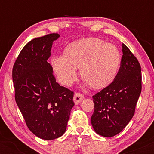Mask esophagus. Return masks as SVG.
I'll return each mask as SVG.
<instances>
[{"instance_id": "obj_1", "label": "esophagus", "mask_w": 154, "mask_h": 154, "mask_svg": "<svg viewBox=\"0 0 154 154\" xmlns=\"http://www.w3.org/2000/svg\"><path fill=\"white\" fill-rule=\"evenodd\" d=\"M83 99H84V96H83V95L81 94V93H75V95H74L73 100L76 105H77V104L81 103Z\"/></svg>"}]
</instances>
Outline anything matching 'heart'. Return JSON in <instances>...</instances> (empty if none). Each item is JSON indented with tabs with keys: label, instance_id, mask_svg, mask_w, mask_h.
Instances as JSON below:
<instances>
[{
	"label": "heart",
	"instance_id": "heart-1",
	"mask_svg": "<svg viewBox=\"0 0 154 154\" xmlns=\"http://www.w3.org/2000/svg\"><path fill=\"white\" fill-rule=\"evenodd\" d=\"M53 72L61 84L69 86L81 77L94 89H103L114 82L121 64V54L113 44L98 38H83L68 44L62 56L51 59Z\"/></svg>",
	"mask_w": 154,
	"mask_h": 154
}]
</instances>
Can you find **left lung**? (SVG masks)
I'll return each instance as SVG.
<instances>
[{"label":"left lung","mask_w":154,"mask_h":154,"mask_svg":"<svg viewBox=\"0 0 154 154\" xmlns=\"http://www.w3.org/2000/svg\"><path fill=\"white\" fill-rule=\"evenodd\" d=\"M122 54L114 82L93 96L94 111L91 122L95 132L103 137L117 135L127 126L141 93L140 65L125 44Z\"/></svg>","instance_id":"1"}]
</instances>
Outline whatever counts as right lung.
<instances>
[{
    "mask_svg": "<svg viewBox=\"0 0 154 154\" xmlns=\"http://www.w3.org/2000/svg\"><path fill=\"white\" fill-rule=\"evenodd\" d=\"M59 37L53 33L29 41L12 71L15 100L28 128L47 140L63 135L75 105L74 93L56 82L48 62L53 42Z\"/></svg>",
    "mask_w": 154,
    "mask_h": 154,
    "instance_id": "obj_1",
    "label": "right lung"
}]
</instances>
